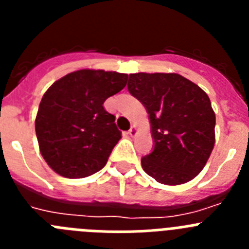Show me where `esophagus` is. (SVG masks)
<instances>
[{
	"label": "esophagus",
	"instance_id": "1",
	"mask_svg": "<svg viewBox=\"0 0 249 249\" xmlns=\"http://www.w3.org/2000/svg\"><path fill=\"white\" fill-rule=\"evenodd\" d=\"M128 135L131 136V137H133V136L137 135V128H136V126L131 127V129L128 131Z\"/></svg>",
	"mask_w": 249,
	"mask_h": 249
}]
</instances>
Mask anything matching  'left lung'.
Listing matches in <instances>:
<instances>
[{"label":"left lung","mask_w":249,"mask_h":249,"mask_svg":"<svg viewBox=\"0 0 249 249\" xmlns=\"http://www.w3.org/2000/svg\"><path fill=\"white\" fill-rule=\"evenodd\" d=\"M128 91L146 107L153 151L144 172L168 186L186 183L206 166L214 146L215 114L206 92L177 73H132Z\"/></svg>","instance_id":"8db88e82"}]
</instances>
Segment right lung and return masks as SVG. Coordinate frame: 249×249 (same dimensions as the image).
<instances>
[{
    "instance_id": "obj_1",
    "label": "right lung",
    "mask_w": 249,
    "mask_h": 249,
    "mask_svg": "<svg viewBox=\"0 0 249 249\" xmlns=\"http://www.w3.org/2000/svg\"><path fill=\"white\" fill-rule=\"evenodd\" d=\"M127 78L118 72L80 70L46 91L35 127L41 155L54 172L83 178L105 167L121 131L103 103L124 89Z\"/></svg>"
}]
</instances>
